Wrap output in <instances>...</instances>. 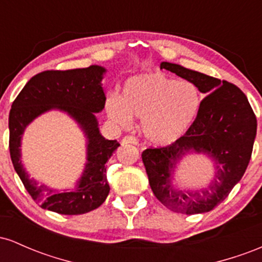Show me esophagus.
Here are the masks:
<instances>
[{
    "label": "esophagus",
    "instance_id": "1",
    "mask_svg": "<svg viewBox=\"0 0 262 262\" xmlns=\"http://www.w3.org/2000/svg\"><path fill=\"white\" fill-rule=\"evenodd\" d=\"M125 144H133V145H137L138 144L137 138L132 137V135H127V137H124L122 139V145H125Z\"/></svg>",
    "mask_w": 262,
    "mask_h": 262
}]
</instances>
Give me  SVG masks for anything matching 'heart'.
I'll list each match as a JSON object with an SVG mask.
<instances>
[{
  "label": "heart",
  "instance_id": "b5f03b06",
  "mask_svg": "<svg viewBox=\"0 0 262 262\" xmlns=\"http://www.w3.org/2000/svg\"><path fill=\"white\" fill-rule=\"evenodd\" d=\"M201 92L191 81H177L160 73L130 77L122 98L106 101L108 117L122 128L130 127L133 117L141 119V130L150 143L169 145L188 130L201 108Z\"/></svg>",
  "mask_w": 262,
  "mask_h": 262
}]
</instances>
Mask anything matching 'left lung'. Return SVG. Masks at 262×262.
Masks as SVG:
<instances>
[{
  "instance_id": "left-lung-1",
  "label": "left lung",
  "mask_w": 262,
  "mask_h": 262,
  "mask_svg": "<svg viewBox=\"0 0 262 262\" xmlns=\"http://www.w3.org/2000/svg\"><path fill=\"white\" fill-rule=\"evenodd\" d=\"M160 69L191 81L207 96L183 137L165 148L143 151L150 187L155 197L173 212L188 215L209 212L228 197L244 175L256 137V117L244 92L233 83L172 62L162 61ZM189 152L204 154L215 164V177L206 189L173 187L177 164Z\"/></svg>"
}]
</instances>
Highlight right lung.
Segmentation results:
<instances>
[{
	"label": "right lung",
	"mask_w": 262,
	"mask_h": 262,
	"mask_svg": "<svg viewBox=\"0 0 262 262\" xmlns=\"http://www.w3.org/2000/svg\"><path fill=\"white\" fill-rule=\"evenodd\" d=\"M104 73L106 69L98 65L66 71H43L27 82L12 103L8 118L12 164L28 193L41 208L59 214H83L98 208L110 193L106 162L121 144L102 137L96 118V113H100L106 103L102 87ZM52 109L70 115L83 129L88 140L85 169L74 190L59 191L39 185L29 177L20 159L25 128Z\"/></svg>",
	"instance_id": "right-lung-1"
}]
</instances>
